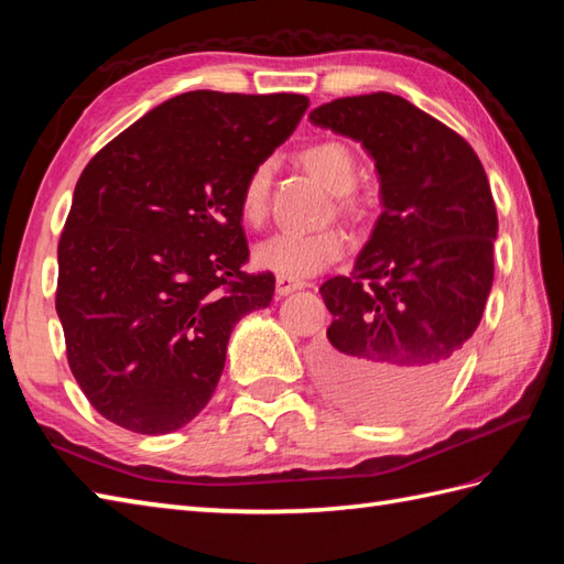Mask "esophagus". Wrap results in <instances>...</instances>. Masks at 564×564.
<instances>
[{
	"mask_svg": "<svg viewBox=\"0 0 564 564\" xmlns=\"http://www.w3.org/2000/svg\"><path fill=\"white\" fill-rule=\"evenodd\" d=\"M301 289H305L303 281L285 279V275H279V279H275V293H279V295H291V293L301 291Z\"/></svg>",
	"mask_w": 564,
	"mask_h": 564,
	"instance_id": "esophagus-1",
	"label": "esophagus"
}]
</instances>
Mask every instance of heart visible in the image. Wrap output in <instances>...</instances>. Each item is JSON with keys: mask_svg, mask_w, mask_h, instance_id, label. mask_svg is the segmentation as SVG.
Instances as JSON below:
<instances>
[{"mask_svg": "<svg viewBox=\"0 0 564 564\" xmlns=\"http://www.w3.org/2000/svg\"><path fill=\"white\" fill-rule=\"evenodd\" d=\"M305 170L313 174L319 184H325L341 210H358L361 198L356 196L354 184L358 176V162L354 150L341 140H317L310 142L297 154ZM269 188H271V166L267 162L257 164L242 184L239 194V215L247 225H261L269 215ZM349 251V237L337 227L317 232H295L283 230L269 237L254 249L257 267L271 271L285 279L303 281L325 271L334 261H339Z\"/></svg>", "mask_w": 564, "mask_h": 564, "instance_id": "1", "label": "heart"}]
</instances>
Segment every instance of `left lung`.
I'll return each instance as SVG.
<instances>
[{"label":"left lung","instance_id":"left-lung-1","mask_svg":"<svg viewBox=\"0 0 564 564\" xmlns=\"http://www.w3.org/2000/svg\"><path fill=\"white\" fill-rule=\"evenodd\" d=\"M310 121L361 142L386 206L351 275L319 285L334 319L315 370L346 412L398 422L441 398L480 325L495 281L492 188L467 140L398 94L334 99Z\"/></svg>","mask_w":564,"mask_h":564}]
</instances>
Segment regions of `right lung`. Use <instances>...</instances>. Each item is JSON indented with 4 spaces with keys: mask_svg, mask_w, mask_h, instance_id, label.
I'll return each mask as SVG.
<instances>
[{
    "mask_svg": "<svg viewBox=\"0 0 564 564\" xmlns=\"http://www.w3.org/2000/svg\"><path fill=\"white\" fill-rule=\"evenodd\" d=\"M307 106L289 91L178 94L84 166L55 310L72 376L104 419L170 434L213 398L232 327L275 289L271 271H245L239 194Z\"/></svg>",
    "mask_w": 564,
    "mask_h": 564,
    "instance_id": "right-lung-1",
    "label": "right lung"
}]
</instances>
